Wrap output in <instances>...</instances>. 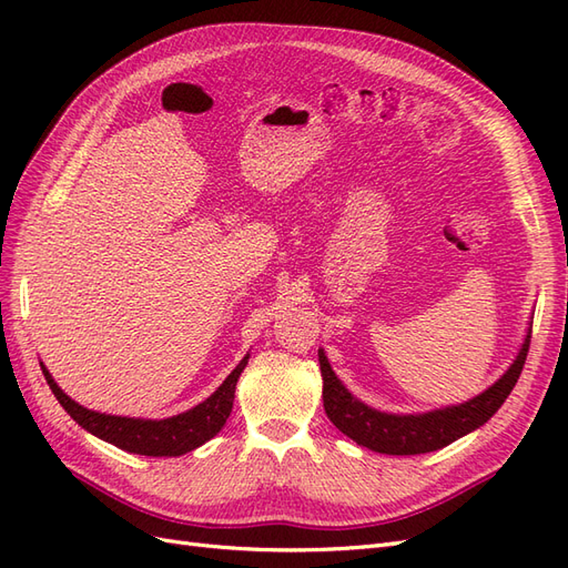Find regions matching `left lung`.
<instances>
[{"instance_id": "1", "label": "left lung", "mask_w": 568, "mask_h": 568, "mask_svg": "<svg viewBox=\"0 0 568 568\" xmlns=\"http://www.w3.org/2000/svg\"><path fill=\"white\" fill-rule=\"evenodd\" d=\"M530 346V334L526 336L524 346L507 369L500 382H495L488 390L476 395L474 400L462 403L455 407H445L426 415H386L376 412L343 388L336 374L329 367V359L320 351V369H322V400L326 417L338 428L341 434L353 438L357 445L384 455H422L434 453L462 438L464 434L474 432L480 424H486L500 405L507 400L511 388L517 386L519 374L524 369L526 355Z\"/></svg>"}]
</instances>
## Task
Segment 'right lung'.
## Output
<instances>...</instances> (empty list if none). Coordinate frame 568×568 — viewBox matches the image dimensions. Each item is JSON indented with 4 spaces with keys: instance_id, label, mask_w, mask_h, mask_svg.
Masks as SVG:
<instances>
[{
    "instance_id": "1",
    "label": "right lung",
    "mask_w": 568,
    "mask_h": 568,
    "mask_svg": "<svg viewBox=\"0 0 568 568\" xmlns=\"http://www.w3.org/2000/svg\"><path fill=\"white\" fill-rule=\"evenodd\" d=\"M248 365V355L236 365V369L227 376L222 386L211 395L209 400L182 412L178 417L151 422V419H130V417H113L92 412L88 407L78 405L51 379V374L42 365V374L57 395V400L63 409L71 415L82 428H88L97 438L113 443L115 448L128 450L134 455H149V457H180L184 453H192L205 440H211L222 426H225L232 403H234V388L239 382V374Z\"/></svg>"
}]
</instances>
